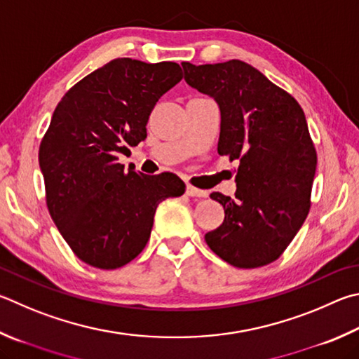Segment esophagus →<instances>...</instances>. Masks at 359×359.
Listing matches in <instances>:
<instances>
[{"label": "esophagus", "mask_w": 359, "mask_h": 359, "mask_svg": "<svg viewBox=\"0 0 359 359\" xmlns=\"http://www.w3.org/2000/svg\"><path fill=\"white\" fill-rule=\"evenodd\" d=\"M187 194H188V196H193V198H205L207 191L199 190V188L193 187V185H187Z\"/></svg>", "instance_id": "obj_1"}]
</instances>
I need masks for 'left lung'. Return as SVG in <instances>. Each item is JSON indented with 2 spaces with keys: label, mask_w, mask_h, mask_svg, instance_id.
<instances>
[{
  "label": "left lung",
  "mask_w": 359,
  "mask_h": 359,
  "mask_svg": "<svg viewBox=\"0 0 359 359\" xmlns=\"http://www.w3.org/2000/svg\"><path fill=\"white\" fill-rule=\"evenodd\" d=\"M182 67L185 81L219 105L218 154L240 161L236 198L210 194L223 205L224 221L205 242L237 269L275 262L311 208L317 152L303 108L243 61Z\"/></svg>",
  "instance_id": "1"
}]
</instances>
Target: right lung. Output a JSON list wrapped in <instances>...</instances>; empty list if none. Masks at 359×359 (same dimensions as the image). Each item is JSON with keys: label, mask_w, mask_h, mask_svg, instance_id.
<instances>
[{"label": "right lung", "mask_w": 359, "mask_h": 359, "mask_svg": "<svg viewBox=\"0 0 359 359\" xmlns=\"http://www.w3.org/2000/svg\"><path fill=\"white\" fill-rule=\"evenodd\" d=\"M182 78L177 62L117 57L72 86L39 147L48 212L84 264L114 270L144 250L161 201L185 193L172 172L123 171L146 140L155 103Z\"/></svg>", "instance_id": "1"}]
</instances>
